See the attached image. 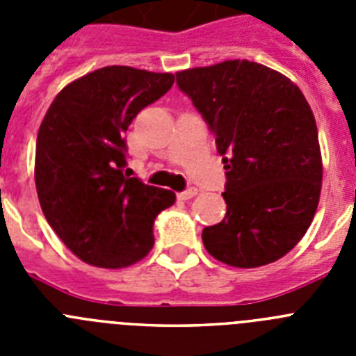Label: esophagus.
Wrapping results in <instances>:
<instances>
[{
	"instance_id": "34e87169",
	"label": "esophagus",
	"mask_w": 356,
	"mask_h": 356,
	"mask_svg": "<svg viewBox=\"0 0 356 356\" xmlns=\"http://www.w3.org/2000/svg\"><path fill=\"white\" fill-rule=\"evenodd\" d=\"M197 194V188H187V191H184V193H178V197L184 201L191 200V197H194Z\"/></svg>"
}]
</instances>
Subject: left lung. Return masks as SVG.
<instances>
[{"mask_svg": "<svg viewBox=\"0 0 356 356\" xmlns=\"http://www.w3.org/2000/svg\"><path fill=\"white\" fill-rule=\"evenodd\" d=\"M216 135L226 169V216L203 229L219 262H276L307 234L319 205L323 162L312 108L294 81L250 60L176 72Z\"/></svg>", "mask_w": 356, "mask_h": 356, "instance_id": "1", "label": "left lung"}]
</instances>
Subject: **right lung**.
I'll return each instance as SVG.
<instances>
[{
	"label": "right lung",
	"instance_id": "add662e5",
	"mask_svg": "<svg viewBox=\"0 0 356 356\" xmlns=\"http://www.w3.org/2000/svg\"><path fill=\"white\" fill-rule=\"evenodd\" d=\"M175 83L171 72L96 69L65 85L40 122L35 187L46 221L85 264L121 269L155 244L153 222L176 196L122 172L124 134Z\"/></svg>",
	"mask_w": 356,
	"mask_h": 356
}]
</instances>
